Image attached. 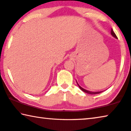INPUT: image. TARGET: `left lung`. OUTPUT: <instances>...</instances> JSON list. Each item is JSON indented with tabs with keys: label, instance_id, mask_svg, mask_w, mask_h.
Listing matches in <instances>:
<instances>
[{
	"label": "left lung",
	"instance_id": "obj_1",
	"mask_svg": "<svg viewBox=\"0 0 131 131\" xmlns=\"http://www.w3.org/2000/svg\"><path fill=\"white\" fill-rule=\"evenodd\" d=\"M111 35L114 36V37H115V38H116V39H117V36H116V35L115 34V33H114V31L112 30V29L111 30ZM78 86H79V87H80V89H81L82 91H84V92H86V93H88V94H100V93H101V92H102V91H100V92H91V91H87V90H85V89H84V88H82V87H81V86H80L79 85H78Z\"/></svg>",
	"mask_w": 131,
	"mask_h": 131
}]
</instances>
